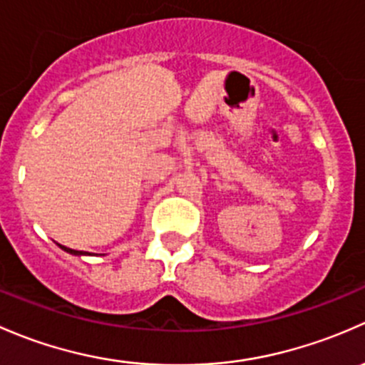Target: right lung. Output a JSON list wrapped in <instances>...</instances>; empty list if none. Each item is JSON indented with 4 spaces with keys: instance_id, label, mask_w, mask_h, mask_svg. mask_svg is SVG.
Listing matches in <instances>:
<instances>
[{
    "instance_id": "add662e5",
    "label": "right lung",
    "mask_w": 365,
    "mask_h": 365,
    "mask_svg": "<svg viewBox=\"0 0 365 365\" xmlns=\"http://www.w3.org/2000/svg\"><path fill=\"white\" fill-rule=\"evenodd\" d=\"M61 250H65V251H66V253H71V255H89V253H84V251L70 250V247H65V246H61Z\"/></svg>"
}]
</instances>
